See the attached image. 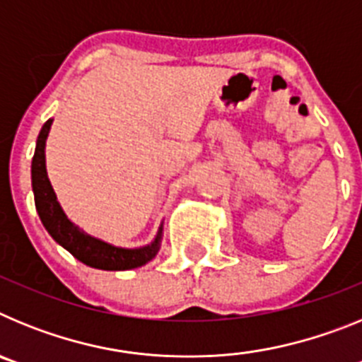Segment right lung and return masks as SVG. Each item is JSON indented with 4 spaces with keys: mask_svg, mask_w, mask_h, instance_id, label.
I'll return each instance as SVG.
<instances>
[{
    "mask_svg": "<svg viewBox=\"0 0 362 362\" xmlns=\"http://www.w3.org/2000/svg\"><path fill=\"white\" fill-rule=\"evenodd\" d=\"M50 124H52V119L43 124V129L37 136L36 152L32 158V190H34L36 210L47 232L52 235L54 241L59 243L74 257L92 268L130 270V268L143 267V264L148 263L150 259L156 257V254L159 252L163 228H159L158 238L153 239L152 245L127 250V248H116L108 243L90 238L74 223H70L69 217L65 216V212L57 203L52 185L47 177V168H45V141L49 136Z\"/></svg>",
    "mask_w": 362,
    "mask_h": 362,
    "instance_id": "1",
    "label": "right lung"
}]
</instances>
